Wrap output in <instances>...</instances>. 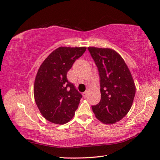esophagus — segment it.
<instances>
[{
    "mask_svg": "<svg viewBox=\"0 0 160 160\" xmlns=\"http://www.w3.org/2000/svg\"><path fill=\"white\" fill-rule=\"evenodd\" d=\"M87 93H88L87 92H84L83 93V96L84 98H86V97H87Z\"/></svg>",
    "mask_w": 160,
    "mask_h": 160,
    "instance_id": "obj_1",
    "label": "esophagus"
}]
</instances>
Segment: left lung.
Returning a JSON list of instances; mask_svg holds the SVG:
<instances>
[{
  "instance_id": "1",
  "label": "left lung",
  "mask_w": 160,
  "mask_h": 160,
  "mask_svg": "<svg viewBox=\"0 0 160 160\" xmlns=\"http://www.w3.org/2000/svg\"><path fill=\"white\" fill-rule=\"evenodd\" d=\"M101 78L99 103L92 106L99 121L112 125L125 117L132 106L136 85L126 63L118 52L109 48L88 47Z\"/></svg>"
}]
</instances>
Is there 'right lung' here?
Returning a JSON list of instances; mask_svg holds the SVG:
<instances>
[{
  "mask_svg": "<svg viewBox=\"0 0 160 160\" xmlns=\"http://www.w3.org/2000/svg\"><path fill=\"white\" fill-rule=\"evenodd\" d=\"M86 47H59L42 62L33 86L35 103L49 122L66 124L73 118L82 97L67 79V72Z\"/></svg>",
  "mask_w": 160,
  "mask_h": 160,
  "instance_id": "obj_1",
  "label": "right lung"
}]
</instances>
